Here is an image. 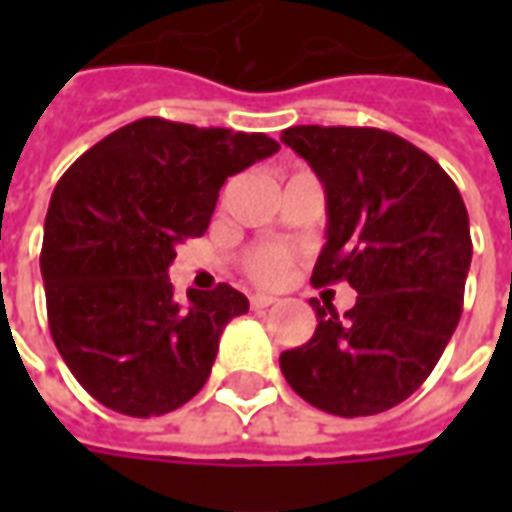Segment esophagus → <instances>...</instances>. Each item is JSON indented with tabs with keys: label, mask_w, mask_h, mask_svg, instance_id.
<instances>
[{
	"label": "esophagus",
	"mask_w": 512,
	"mask_h": 512,
	"mask_svg": "<svg viewBox=\"0 0 512 512\" xmlns=\"http://www.w3.org/2000/svg\"><path fill=\"white\" fill-rule=\"evenodd\" d=\"M249 304H252V310H266L271 304H277V299L266 296V293H255V296H249Z\"/></svg>",
	"instance_id": "esophagus-1"
}]
</instances>
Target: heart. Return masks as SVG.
Wrapping results in <instances>:
<instances>
[{"instance_id":"1","label":"heart","mask_w":512,"mask_h":512,"mask_svg":"<svg viewBox=\"0 0 512 512\" xmlns=\"http://www.w3.org/2000/svg\"><path fill=\"white\" fill-rule=\"evenodd\" d=\"M290 266H293V252L277 244L260 246V249H255L252 255L246 257V271L260 285H277V282H282V279L288 277Z\"/></svg>"}]
</instances>
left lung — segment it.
<instances>
[{"instance_id": "left-lung-1", "label": "left lung", "mask_w": 512, "mask_h": 512, "mask_svg": "<svg viewBox=\"0 0 512 512\" xmlns=\"http://www.w3.org/2000/svg\"><path fill=\"white\" fill-rule=\"evenodd\" d=\"M282 142L326 191L312 285L356 290L345 315L310 301L318 326L279 356L282 376L321 411L381 414L417 392L461 321L472 263L461 191L425 150L381 128L293 126Z\"/></svg>"}]
</instances>
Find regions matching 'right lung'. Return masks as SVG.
<instances>
[{
  "label": "right lung",
  "mask_w": 512,
  "mask_h": 512,
  "mask_svg": "<svg viewBox=\"0 0 512 512\" xmlns=\"http://www.w3.org/2000/svg\"><path fill=\"white\" fill-rule=\"evenodd\" d=\"M266 134L142 117L73 161L51 194L40 271L57 351L112 411L158 417L200 392L219 337L249 310L216 285L172 296L175 246L200 238L224 180L274 156Z\"/></svg>",
  "instance_id": "add662e5"
}]
</instances>
